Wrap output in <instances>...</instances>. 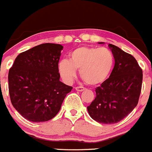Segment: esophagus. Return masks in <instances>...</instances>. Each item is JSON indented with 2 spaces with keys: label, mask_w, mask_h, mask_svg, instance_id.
I'll return each mask as SVG.
<instances>
[{
  "label": "esophagus",
  "mask_w": 152,
  "mask_h": 152,
  "mask_svg": "<svg viewBox=\"0 0 152 152\" xmlns=\"http://www.w3.org/2000/svg\"><path fill=\"white\" fill-rule=\"evenodd\" d=\"M75 90H76V91L82 92V91H83V90H85V88L83 87H75Z\"/></svg>",
  "instance_id": "1"
}]
</instances>
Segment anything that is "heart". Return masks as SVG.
<instances>
[{"mask_svg": "<svg viewBox=\"0 0 152 152\" xmlns=\"http://www.w3.org/2000/svg\"><path fill=\"white\" fill-rule=\"evenodd\" d=\"M70 59L58 63V71L65 83H70L79 70L81 78L90 85H99L110 76L114 64L112 52L106 48L79 47L73 50Z\"/></svg>", "mask_w": 152, "mask_h": 152, "instance_id": "obj_1", "label": "heart"}]
</instances>
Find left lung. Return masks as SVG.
<instances>
[{
  "label": "left lung",
  "mask_w": 152,
  "mask_h": 152,
  "mask_svg": "<svg viewBox=\"0 0 152 152\" xmlns=\"http://www.w3.org/2000/svg\"><path fill=\"white\" fill-rule=\"evenodd\" d=\"M109 48L114 56V67L110 77L96 88V99L87 107L93 120L104 124L121 121L135 108L142 81V69L134 56L113 44Z\"/></svg>",
  "instance_id": "left-lung-1"
}]
</instances>
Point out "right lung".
Here are the masks:
<instances>
[{
  "label": "right lung",
  "mask_w": 152,
  "mask_h": 152,
  "mask_svg": "<svg viewBox=\"0 0 152 152\" xmlns=\"http://www.w3.org/2000/svg\"><path fill=\"white\" fill-rule=\"evenodd\" d=\"M63 46L44 43L20 53L9 71V91L15 110L31 122L56 115L73 87L60 82L58 62Z\"/></svg>",
  "instance_id": "obj_1"
}]
</instances>
